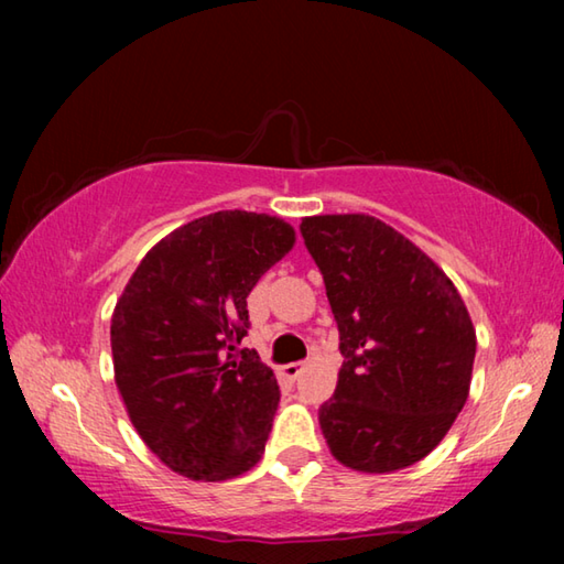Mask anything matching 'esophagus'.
<instances>
[{
    "label": "esophagus",
    "instance_id": "1",
    "mask_svg": "<svg viewBox=\"0 0 564 564\" xmlns=\"http://www.w3.org/2000/svg\"><path fill=\"white\" fill-rule=\"evenodd\" d=\"M301 370H303V362H289V366L281 368V376L293 383V380H299Z\"/></svg>",
    "mask_w": 564,
    "mask_h": 564
}]
</instances>
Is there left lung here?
I'll list each match as a JSON object with an SVG mask.
<instances>
[{
	"mask_svg": "<svg viewBox=\"0 0 564 564\" xmlns=\"http://www.w3.org/2000/svg\"><path fill=\"white\" fill-rule=\"evenodd\" d=\"M301 236L338 323V386L318 408L330 453L362 473L423 460L470 390L477 343L460 293L373 216H311Z\"/></svg>",
	"mask_w": 564,
	"mask_h": 564,
	"instance_id": "left-lung-1",
	"label": "left lung"
}]
</instances>
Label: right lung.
<instances>
[{
    "label": "right lung",
    "instance_id": "obj_1",
    "mask_svg": "<svg viewBox=\"0 0 564 564\" xmlns=\"http://www.w3.org/2000/svg\"><path fill=\"white\" fill-rule=\"evenodd\" d=\"M275 216L218 212L176 228L133 271L111 316L113 373L129 417L171 470L228 480L261 460L281 390L246 299L291 251Z\"/></svg>",
    "mask_w": 564,
    "mask_h": 564
}]
</instances>
